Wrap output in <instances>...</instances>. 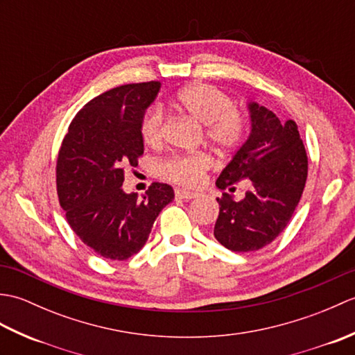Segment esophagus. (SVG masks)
<instances>
[{
    "label": "esophagus",
    "instance_id": "34e87169",
    "mask_svg": "<svg viewBox=\"0 0 355 355\" xmlns=\"http://www.w3.org/2000/svg\"><path fill=\"white\" fill-rule=\"evenodd\" d=\"M175 197L180 198V200H192V198L197 197V193L191 192V191H184V189H177Z\"/></svg>",
    "mask_w": 355,
    "mask_h": 355
}]
</instances>
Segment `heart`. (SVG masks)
Returning a JSON list of instances; mask_svg holds the SVG:
<instances>
[{"mask_svg":"<svg viewBox=\"0 0 355 355\" xmlns=\"http://www.w3.org/2000/svg\"><path fill=\"white\" fill-rule=\"evenodd\" d=\"M177 103L193 120L206 126V137L216 146L229 149L238 145L244 134V119L232 108L230 97L210 84H192L177 94ZM163 111L153 107L143 116L140 132L149 146H158L163 140ZM212 166L207 154H189L169 157L158 166L160 175L186 186L201 183Z\"/></svg>","mask_w":355,"mask_h":355,"instance_id":"obj_1","label":"heart"}]
</instances>
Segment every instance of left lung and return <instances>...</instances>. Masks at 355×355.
<instances>
[{
    "mask_svg": "<svg viewBox=\"0 0 355 355\" xmlns=\"http://www.w3.org/2000/svg\"><path fill=\"white\" fill-rule=\"evenodd\" d=\"M250 132L216 180L218 189L247 180L245 197L216 198L220 215L214 235L232 252H254L270 244L286 224L302 197L308 160L297 125L281 122L258 102L247 103Z\"/></svg>",
    "mask_w": 355,
    "mask_h": 355,
    "instance_id": "8db88e82",
    "label": "left lung"
}]
</instances>
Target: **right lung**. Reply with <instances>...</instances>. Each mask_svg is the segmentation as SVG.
I'll return each instance as SVG.
<instances>
[{"label":"right lung","mask_w":355,"mask_h":355,"mask_svg":"<svg viewBox=\"0 0 355 355\" xmlns=\"http://www.w3.org/2000/svg\"><path fill=\"white\" fill-rule=\"evenodd\" d=\"M158 80L112 88L94 97L69 126L56 164V186L67 221L82 243L112 261L145 245L169 184L153 183L141 198L122 189L123 168L145 150L140 126L160 92Z\"/></svg>","instance_id":"right-lung-1"}]
</instances>
